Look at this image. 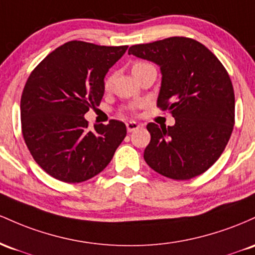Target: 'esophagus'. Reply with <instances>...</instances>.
I'll return each instance as SVG.
<instances>
[{
	"label": "esophagus",
	"instance_id": "esophagus-1",
	"mask_svg": "<svg viewBox=\"0 0 255 255\" xmlns=\"http://www.w3.org/2000/svg\"><path fill=\"white\" fill-rule=\"evenodd\" d=\"M127 128H128V132H133V131L138 130L139 125L137 124L136 122H128L127 123Z\"/></svg>",
	"mask_w": 255,
	"mask_h": 255
}]
</instances>
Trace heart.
Segmentation results:
<instances>
[{"mask_svg":"<svg viewBox=\"0 0 255 255\" xmlns=\"http://www.w3.org/2000/svg\"><path fill=\"white\" fill-rule=\"evenodd\" d=\"M149 65L150 64H148V62H142V61L135 62V64L132 65V72H135V71L139 70V68H143V67H145V66H149ZM111 83H112V77H108V78L105 81L106 89H108V88L111 87Z\"/></svg>","mask_w":255,"mask_h":255,"instance_id":"1","label":"heart"}]
</instances>
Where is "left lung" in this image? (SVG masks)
I'll use <instances>...</instances> for the list:
<instances>
[{
    "mask_svg": "<svg viewBox=\"0 0 255 255\" xmlns=\"http://www.w3.org/2000/svg\"><path fill=\"white\" fill-rule=\"evenodd\" d=\"M131 54L160 66L156 106L176 120L173 127L147 125L145 162L176 181L200 176L222 155L235 124V94L227 70L208 48L188 37L132 45Z\"/></svg>",
    "mask_w": 255,
    "mask_h": 255,
    "instance_id": "obj_1",
    "label": "left lung"
}]
</instances>
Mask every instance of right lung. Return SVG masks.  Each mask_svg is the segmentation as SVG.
<instances>
[{"label":"right lung","mask_w":255,"mask_h":255,"mask_svg":"<svg viewBox=\"0 0 255 255\" xmlns=\"http://www.w3.org/2000/svg\"><path fill=\"white\" fill-rule=\"evenodd\" d=\"M127 49L67 42L27 78L20 101L22 136L35 161L54 178L66 183L93 178L110 164L127 136L119 120L90 131L84 118L89 108L100 105L106 73Z\"/></svg>","instance_id":"add662e5"}]
</instances>
